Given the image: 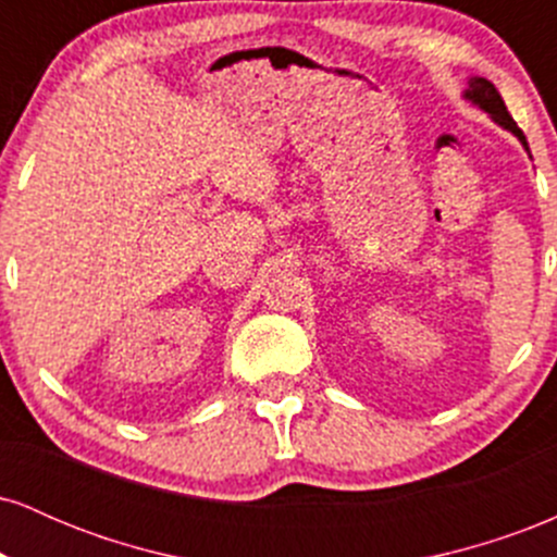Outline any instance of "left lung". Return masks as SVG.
<instances>
[{
	"label": "left lung",
	"mask_w": 557,
	"mask_h": 557,
	"mask_svg": "<svg viewBox=\"0 0 557 557\" xmlns=\"http://www.w3.org/2000/svg\"><path fill=\"white\" fill-rule=\"evenodd\" d=\"M466 99L471 101V104H476L479 110H484L490 114L492 120H495L497 125H503L505 131L513 133L516 138L521 140L523 149L529 151V144H527V136L521 133V127L513 123V117H510L508 107H505L503 96L497 94V88L492 86V83L487 78H471L469 81V88H466Z\"/></svg>",
	"instance_id": "8db88e82"
}]
</instances>
